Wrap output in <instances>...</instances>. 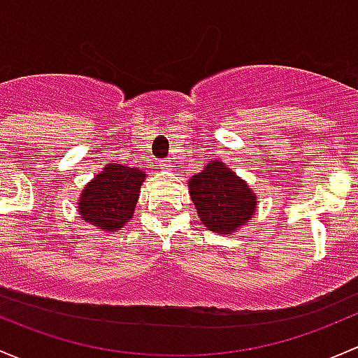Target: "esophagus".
I'll return each mask as SVG.
<instances>
[{
	"label": "esophagus",
	"mask_w": 358,
	"mask_h": 358,
	"mask_svg": "<svg viewBox=\"0 0 358 358\" xmlns=\"http://www.w3.org/2000/svg\"><path fill=\"white\" fill-rule=\"evenodd\" d=\"M171 160H158V169H162V171H171Z\"/></svg>",
	"instance_id": "1"
}]
</instances>
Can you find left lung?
Listing matches in <instances>:
<instances>
[{
  "label": "left lung",
  "mask_w": 358,
  "mask_h": 358,
  "mask_svg": "<svg viewBox=\"0 0 358 358\" xmlns=\"http://www.w3.org/2000/svg\"><path fill=\"white\" fill-rule=\"evenodd\" d=\"M200 220L208 231L231 234L245 226L257 208V196L246 180L224 162L213 160L187 182Z\"/></svg>",
  "instance_id": "1"
}]
</instances>
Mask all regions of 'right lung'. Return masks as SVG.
<instances>
[{
    "instance_id": "right-lung-1",
    "label": "right lung",
    "mask_w": 358,
    "mask_h": 358,
    "mask_svg": "<svg viewBox=\"0 0 358 358\" xmlns=\"http://www.w3.org/2000/svg\"><path fill=\"white\" fill-rule=\"evenodd\" d=\"M146 174L122 164H108L79 198L80 219L103 231H119L132 219L139 198V187Z\"/></svg>"
}]
</instances>
